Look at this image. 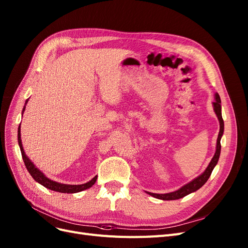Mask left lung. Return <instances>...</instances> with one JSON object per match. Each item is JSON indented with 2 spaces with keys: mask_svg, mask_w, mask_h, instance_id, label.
Masks as SVG:
<instances>
[{
  "mask_svg": "<svg viewBox=\"0 0 248 248\" xmlns=\"http://www.w3.org/2000/svg\"><path fill=\"white\" fill-rule=\"evenodd\" d=\"M215 99L216 100L212 102V106H213V110H215V113H216V115L218 119V122H219V132H218V136H217V140L216 153H215V155H213L211 161L209 162L208 166L199 176L194 178L193 181L186 184L185 186H183L182 187H179L178 190H176L174 192H170V193H166V194H156V193H151V192L144 191L147 194L151 195L152 197H155V198L161 199V200L181 199V198L185 197V196L199 190L200 187L208 181V178H209V176L212 172L213 168L217 166V162H218V158H219V155H220V140H221V136H223V134H224V120H223V117H221L220 97L218 95V93H216V94H215Z\"/></svg>",
  "mask_w": 248,
  "mask_h": 248,
  "instance_id": "obj_1",
  "label": "left lung"
}]
</instances>
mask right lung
<instances>
[{"instance_id":"add662e5","label":"right lung","mask_w":248,"mask_h":248,"mask_svg":"<svg viewBox=\"0 0 248 248\" xmlns=\"http://www.w3.org/2000/svg\"><path fill=\"white\" fill-rule=\"evenodd\" d=\"M28 101H29V99L25 100V105L28 104ZM25 105L22 108V115H23V112L25 110ZM17 140H18V144H19V148H20V151H21L22 159H23L25 167H27V169H28V171L30 172V174L32 176V178L35 179L37 183H39L42 186H44L45 187H47V189L55 191V192H59V193L73 194V193H79V192H82L84 190H87L95 184L96 179H97V175H95L88 183H85V184H82V185L61 184V183H57L55 181H52V179L48 178L44 173L41 171V170L38 167H36V165L32 163L31 159L27 156V154H25V152L23 150V147H22V142H21L20 125L18 127V139H17Z\"/></svg>"}]
</instances>
